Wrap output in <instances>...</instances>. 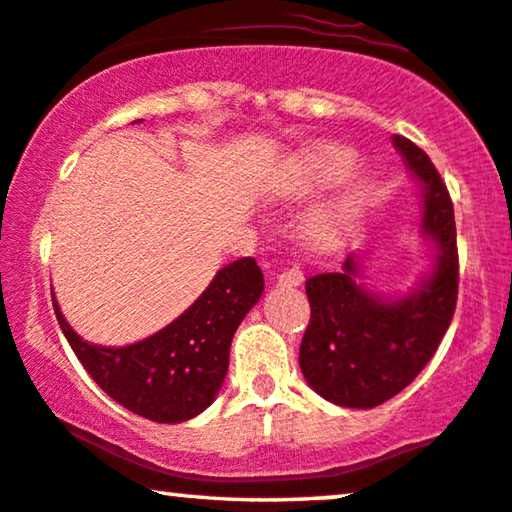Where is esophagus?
<instances>
[{"label": "esophagus", "instance_id": "1", "mask_svg": "<svg viewBox=\"0 0 512 512\" xmlns=\"http://www.w3.org/2000/svg\"><path fill=\"white\" fill-rule=\"evenodd\" d=\"M277 281L281 283V286H300V283L304 281V272L297 265H293V267H288V270H283L281 274H277Z\"/></svg>", "mask_w": 512, "mask_h": 512}]
</instances>
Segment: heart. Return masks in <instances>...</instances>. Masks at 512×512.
Instances as JSON below:
<instances>
[{
    "mask_svg": "<svg viewBox=\"0 0 512 512\" xmlns=\"http://www.w3.org/2000/svg\"><path fill=\"white\" fill-rule=\"evenodd\" d=\"M357 153L341 144H318L302 155L295 164L293 178L286 183V192H304L316 185H329L343 178L352 169ZM366 194V183L357 180L336 199L322 203L309 219V231L318 242H334L348 233L357 222L361 201Z\"/></svg>",
    "mask_w": 512,
    "mask_h": 512,
    "instance_id": "obj_1",
    "label": "heart"
}]
</instances>
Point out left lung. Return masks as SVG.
Masks as SVG:
<instances>
[{
    "instance_id": "8db88e82",
    "label": "left lung",
    "mask_w": 512,
    "mask_h": 512,
    "mask_svg": "<svg viewBox=\"0 0 512 512\" xmlns=\"http://www.w3.org/2000/svg\"><path fill=\"white\" fill-rule=\"evenodd\" d=\"M410 174L423 190L421 233L435 245V265L403 297L368 290L357 254L341 272L306 279L311 320L300 345L309 387L341 407L382 405L410 384L435 355L458 302V245L453 203L430 157L410 139L393 135Z\"/></svg>"
}]
</instances>
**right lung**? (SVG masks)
Wrapping results in <instances>:
<instances>
[{"mask_svg": "<svg viewBox=\"0 0 512 512\" xmlns=\"http://www.w3.org/2000/svg\"><path fill=\"white\" fill-rule=\"evenodd\" d=\"M263 295V272L251 256L215 274L183 316L160 332L123 348L93 345L68 325L52 295L59 327L93 382L144 419H194L222 389L233 334Z\"/></svg>", "mask_w": 512, "mask_h": 512, "instance_id": "obj_1", "label": "right lung"}]
</instances>
